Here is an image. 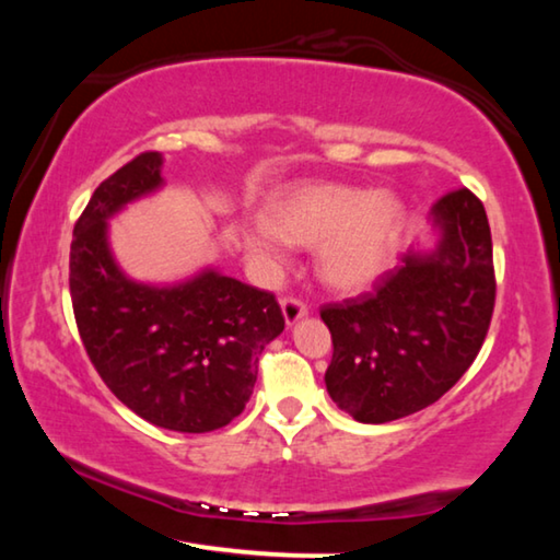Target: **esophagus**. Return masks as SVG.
<instances>
[{"instance_id":"34e87169","label":"esophagus","mask_w":560,"mask_h":560,"mask_svg":"<svg viewBox=\"0 0 560 560\" xmlns=\"http://www.w3.org/2000/svg\"><path fill=\"white\" fill-rule=\"evenodd\" d=\"M281 314H283V320H287V326H293L296 320H301L303 316L308 314V308H306V303H303V301L287 296L281 301Z\"/></svg>"}]
</instances>
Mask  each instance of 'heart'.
<instances>
[{
  "label": "heart",
  "instance_id": "b5f03b06",
  "mask_svg": "<svg viewBox=\"0 0 560 560\" xmlns=\"http://www.w3.org/2000/svg\"><path fill=\"white\" fill-rule=\"evenodd\" d=\"M405 207L390 189L303 183L273 197L267 220L244 232V249L264 267H279L289 244L316 246L320 281L336 291H363L393 267Z\"/></svg>",
  "mask_w": 560,
  "mask_h": 560
}]
</instances>
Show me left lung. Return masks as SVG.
<instances>
[{
  "instance_id": "obj_1",
  "label": "left lung",
  "mask_w": 560,
  "mask_h": 560,
  "mask_svg": "<svg viewBox=\"0 0 560 560\" xmlns=\"http://www.w3.org/2000/svg\"><path fill=\"white\" fill-rule=\"evenodd\" d=\"M438 242L410 246L373 293L328 303L326 390L358 422L383 424L438 402L477 358L494 314L489 220L469 189L430 212Z\"/></svg>"
}]
</instances>
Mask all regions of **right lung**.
I'll return each mask as SVG.
<instances>
[{
  "label": "right lung",
  "mask_w": 560,
  "mask_h": 560,
  "mask_svg": "<svg viewBox=\"0 0 560 560\" xmlns=\"http://www.w3.org/2000/svg\"><path fill=\"white\" fill-rule=\"evenodd\" d=\"M163 153H143L96 187L73 226L75 326L103 383L150 424L212 432L249 402L259 355L283 330L277 299L214 267L175 283L130 279L108 220L165 185Z\"/></svg>",
  "instance_id": "add662e5"
}]
</instances>
